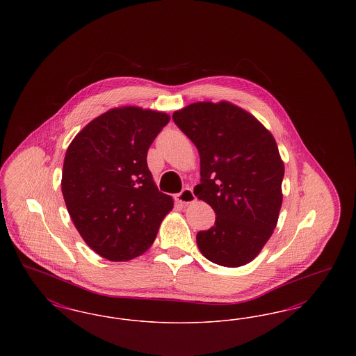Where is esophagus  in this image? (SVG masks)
Instances as JSON below:
<instances>
[{
  "label": "esophagus",
  "mask_w": 356,
  "mask_h": 356,
  "mask_svg": "<svg viewBox=\"0 0 356 356\" xmlns=\"http://www.w3.org/2000/svg\"><path fill=\"white\" fill-rule=\"evenodd\" d=\"M176 202L181 204H191L196 200V196L191 188H184L180 193L176 195Z\"/></svg>",
  "instance_id": "1"
}]
</instances>
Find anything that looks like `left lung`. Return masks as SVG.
Segmentation results:
<instances>
[{"label": "left lung", "mask_w": 356, "mask_h": 356, "mask_svg": "<svg viewBox=\"0 0 356 356\" xmlns=\"http://www.w3.org/2000/svg\"><path fill=\"white\" fill-rule=\"evenodd\" d=\"M172 119L200 154L193 193L216 213L196 236L200 252L222 267L248 264L273 234L283 202L284 163L273 136L228 102H193Z\"/></svg>", "instance_id": "1"}]
</instances>
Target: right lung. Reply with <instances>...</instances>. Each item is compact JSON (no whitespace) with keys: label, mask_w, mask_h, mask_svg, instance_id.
I'll list each match as a JSON object with an SVG mask.
<instances>
[{"label":"right lung","mask_w":356,"mask_h":356,"mask_svg":"<svg viewBox=\"0 0 356 356\" xmlns=\"http://www.w3.org/2000/svg\"><path fill=\"white\" fill-rule=\"evenodd\" d=\"M170 120L140 106L113 108L69 144L61 179L67 209L85 243L108 260L144 254L173 208L147 164L153 140Z\"/></svg>","instance_id":"1"}]
</instances>
